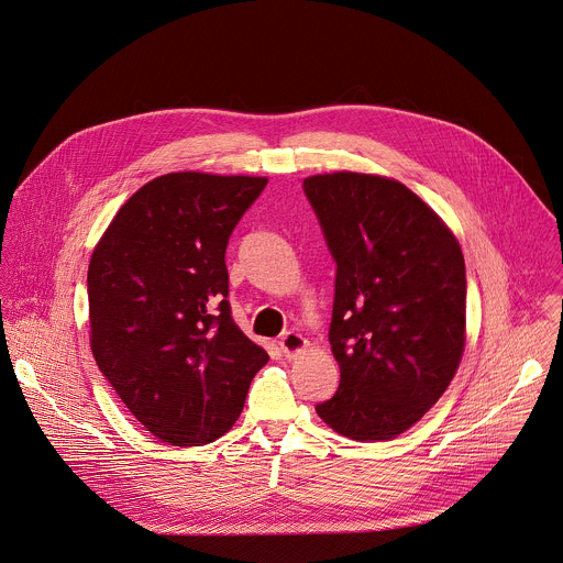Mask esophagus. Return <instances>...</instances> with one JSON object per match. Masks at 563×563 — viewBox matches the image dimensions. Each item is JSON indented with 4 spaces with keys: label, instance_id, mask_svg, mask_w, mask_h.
I'll list each match as a JSON object with an SVG mask.
<instances>
[{
    "label": "esophagus",
    "instance_id": "34e87169",
    "mask_svg": "<svg viewBox=\"0 0 563 563\" xmlns=\"http://www.w3.org/2000/svg\"><path fill=\"white\" fill-rule=\"evenodd\" d=\"M278 346H280V351H283L285 357H296L298 353H302V351L307 349V340H305L300 333L289 331V333H285V335L280 338Z\"/></svg>",
    "mask_w": 563,
    "mask_h": 563
}]
</instances>
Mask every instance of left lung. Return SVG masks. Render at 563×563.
<instances>
[{
	"label": "left lung",
	"instance_id": "1",
	"mask_svg": "<svg viewBox=\"0 0 563 563\" xmlns=\"http://www.w3.org/2000/svg\"><path fill=\"white\" fill-rule=\"evenodd\" d=\"M335 269L329 327L338 393L316 406L353 441H388L448 390L465 351V258L401 181L331 173L302 181Z\"/></svg>",
	"mask_w": 563,
	"mask_h": 563
}]
</instances>
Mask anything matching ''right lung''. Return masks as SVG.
<instances>
[{
    "mask_svg": "<svg viewBox=\"0 0 563 563\" xmlns=\"http://www.w3.org/2000/svg\"><path fill=\"white\" fill-rule=\"evenodd\" d=\"M267 177L168 173L144 184L98 241L91 353L129 412L175 448L239 419L269 355L232 320L225 247Z\"/></svg>",
    "mask_w": 563,
    "mask_h": 563,
    "instance_id": "obj_1",
    "label": "right lung"
}]
</instances>
